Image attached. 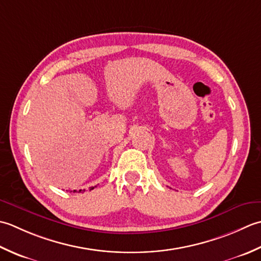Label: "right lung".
Listing matches in <instances>:
<instances>
[{"instance_id": "right-lung-1", "label": "right lung", "mask_w": 261, "mask_h": 261, "mask_svg": "<svg viewBox=\"0 0 261 261\" xmlns=\"http://www.w3.org/2000/svg\"><path fill=\"white\" fill-rule=\"evenodd\" d=\"M92 189H94V187H91V188H90V190H92ZM75 191H76V190H74V193H75ZM81 191H86V189H83V190H82V189H80V190H79V193H81Z\"/></svg>"}]
</instances>
